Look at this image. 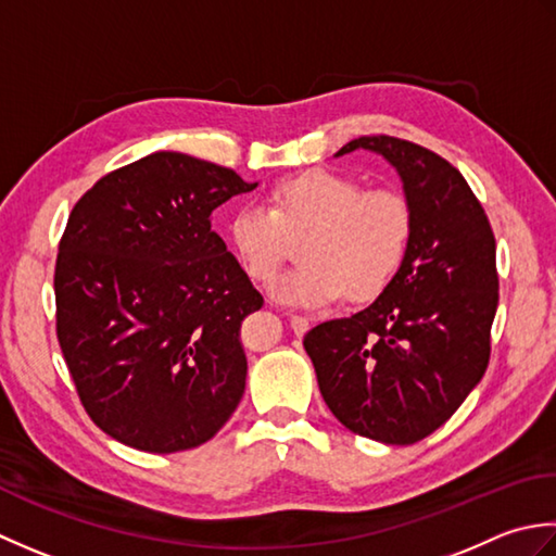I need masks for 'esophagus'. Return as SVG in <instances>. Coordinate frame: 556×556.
Wrapping results in <instances>:
<instances>
[{
  "mask_svg": "<svg viewBox=\"0 0 556 556\" xmlns=\"http://www.w3.org/2000/svg\"><path fill=\"white\" fill-rule=\"evenodd\" d=\"M290 328L298 336H304L309 331V319H304V316H298V314H290Z\"/></svg>",
  "mask_w": 556,
  "mask_h": 556,
  "instance_id": "34e87169",
  "label": "esophagus"
}]
</instances>
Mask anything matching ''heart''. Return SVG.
I'll return each instance as SVG.
<instances>
[{
    "label": "heart",
    "mask_w": 556,
    "mask_h": 556,
    "mask_svg": "<svg viewBox=\"0 0 556 556\" xmlns=\"http://www.w3.org/2000/svg\"><path fill=\"white\" fill-rule=\"evenodd\" d=\"M304 235L302 258L270 298L290 307L371 300L399 274L413 240V211L393 189H365L333 169H307L274 185L268 206L244 203L228 220V240L247 276L270 282L290 240Z\"/></svg>",
    "instance_id": "heart-1"
}]
</instances>
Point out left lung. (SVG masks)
<instances>
[{"mask_svg": "<svg viewBox=\"0 0 556 556\" xmlns=\"http://www.w3.org/2000/svg\"><path fill=\"white\" fill-rule=\"evenodd\" d=\"M381 155L403 182L413 240L399 274L367 309L304 336L338 422L381 444H415L458 410L490 362L500 304L496 242L456 167L393 136H359L338 155Z\"/></svg>", "mask_w": 556, "mask_h": 556, "instance_id": "left-lung-1", "label": "left lung"}]
</instances>
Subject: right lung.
<instances>
[{"label": "right lung", "mask_w": 556, "mask_h": 556, "mask_svg": "<svg viewBox=\"0 0 556 556\" xmlns=\"http://www.w3.org/2000/svg\"><path fill=\"white\" fill-rule=\"evenodd\" d=\"M256 187L230 167L157 151L98 179L74 206L54 268L56 338L90 420L119 444L194 448L240 405V326L264 298L211 218Z\"/></svg>", "instance_id": "obj_1"}]
</instances>
